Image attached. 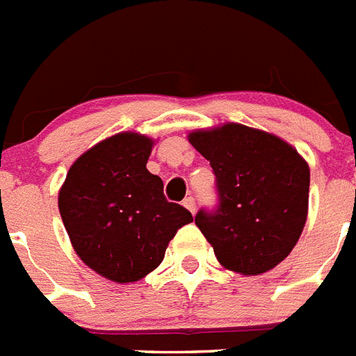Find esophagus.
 Wrapping results in <instances>:
<instances>
[{"mask_svg":"<svg viewBox=\"0 0 356 356\" xmlns=\"http://www.w3.org/2000/svg\"><path fill=\"white\" fill-rule=\"evenodd\" d=\"M183 207L186 209V211H190L192 214H194V212H195V200H194V197H186V200L183 201Z\"/></svg>","mask_w":356,"mask_h":356,"instance_id":"obj_1","label":"esophagus"}]
</instances>
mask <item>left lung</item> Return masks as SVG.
<instances>
[{
    "instance_id": "obj_1",
    "label": "left lung",
    "mask_w": 356,
    "mask_h": 356,
    "mask_svg": "<svg viewBox=\"0 0 356 356\" xmlns=\"http://www.w3.org/2000/svg\"><path fill=\"white\" fill-rule=\"evenodd\" d=\"M188 142L216 175L220 207L197 212L195 225L218 262L245 277L273 270L290 254L307 223V161L275 134L242 123L197 129Z\"/></svg>"
}]
</instances>
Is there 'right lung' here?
I'll use <instances>...</instances> for the list:
<instances>
[{
	"instance_id": "1",
	"label": "right lung",
	"mask_w": 356,
	"mask_h": 356,
	"mask_svg": "<svg viewBox=\"0 0 356 356\" xmlns=\"http://www.w3.org/2000/svg\"><path fill=\"white\" fill-rule=\"evenodd\" d=\"M155 140L123 131L97 142L70 166L58 190V212L75 253L113 282H136L161 264L170 240L194 222L164 197L147 172Z\"/></svg>"
}]
</instances>
